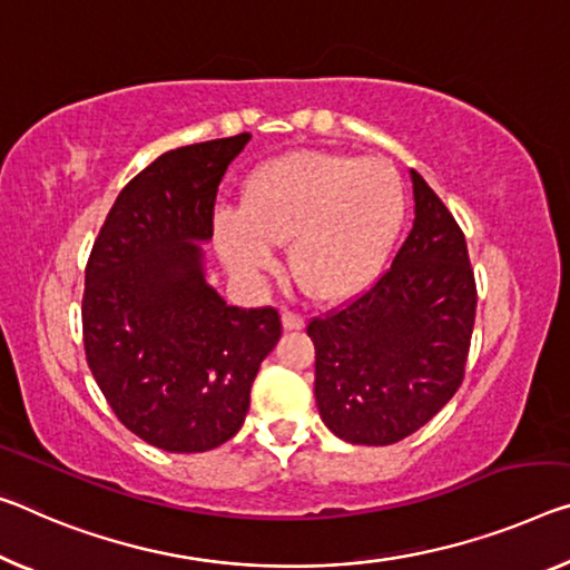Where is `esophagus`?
<instances>
[{"instance_id": "esophagus-1", "label": "esophagus", "mask_w": 570, "mask_h": 570, "mask_svg": "<svg viewBox=\"0 0 570 570\" xmlns=\"http://www.w3.org/2000/svg\"><path fill=\"white\" fill-rule=\"evenodd\" d=\"M303 326H305V318H303V315L291 313V311H285V313H283V328H285V331H301Z\"/></svg>"}]
</instances>
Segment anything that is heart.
Wrapping results in <instances>:
<instances>
[{
	"label": "heart",
	"instance_id": "1",
	"mask_svg": "<svg viewBox=\"0 0 570 570\" xmlns=\"http://www.w3.org/2000/svg\"><path fill=\"white\" fill-rule=\"evenodd\" d=\"M402 218L405 190L387 160L291 153L249 173L239 212L218 208L214 234L242 277L269 273L275 247L291 244L297 287L313 301L338 303L380 277Z\"/></svg>",
	"mask_w": 570,
	"mask_h": 570
}]
</instances>
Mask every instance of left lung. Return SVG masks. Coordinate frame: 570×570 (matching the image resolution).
Instances as JSON below:
<instances>
[{"label":"left lung","instance_id":"8db88e82","mask_svg":"<svg viewBox=\"0 0 570 570\" xmlns=\"http://www.w3.org/2000/svg\"><path fill=\"white\" fill-rule=\"evenodd\" d=\"M415 222L372 291L313 318L315 405L341 441L397 443L423 428L463 380L476 285L456 218L410 170Z\"/></svg>","mask_w":570,"mask_h":570}]
</instances>
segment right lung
<instances>
[{
  "label": "right lung",
  "instance_id": "add662e5",
  "mask_svg": "<svg viewBox=\"0 0 570 570\" xmlns=\"http://www.w3.org/2000/svg\"><path fill=\"white\" fill-rule=\"evenodd\" d=\"M249 139L157 157L114 200L86 265L94 380L129 431L170 453L236 435L262 358L283 334L275 308H236L206 279L218 183Z\"/></svg>",
  "mask_w": 570,
  "mask_h": 570
}]
</instances>
